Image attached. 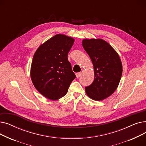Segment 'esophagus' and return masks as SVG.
Listing matches in <instances>:
<instances>
[{
  "label": "esophagus",
  "mask_w": 146,
  "mask_h": 146,
  "mask_svg": "<svg viewBox=\"0 0 146 146\" xmlns=\"http://www.w3.org/2000/svg\"><path fill=\"white\" fill-rule=\"evenodd\" d=\"M76 78H79V77H80V76H81V73L80 72H79V73H77L76 74Z\"/></svg>",
  "instance_id": "1"
}]
</instances>
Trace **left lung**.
<instances>
[{"label": "left lung", "instance_id": "8db88e82", "mask_svg": "<svg viewBox=\"0 0 146 146\" xmlns=\"http://www.w3.org/2000/svg\"><path fill=\"white\" fill-rule=\"evenodd\" d=\"M82 45L94 65L95 78L85 88L87 95L97 101L110 96L116 90L122 73V66L118 54L102 39H84Z\"/></svg>", "mask_w": 146, "mask_h": 146}]
</instances>
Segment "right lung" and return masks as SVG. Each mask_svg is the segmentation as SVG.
I'll list each match as a JSON object with an SVG mask.
<instances>
[{
	"label": "right lung",
	"mask_w": 146,
	"mask_h": 146,
	"mask_svg": "<svg viewBox=\"0 0 146 146\" xmlns=\"http://www.w3.org/2000/svg\"><path fill=\"white\" fill-rule=\"evenodd\" d=\"M74 41L72 37L57 34L41 44L34 54L31 78L36 89L50 100L66 95L76 78L67 58Z\"/></svg>",
	"instance_id": "add662e5"
}]
</instances>
